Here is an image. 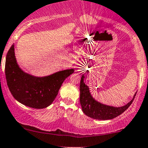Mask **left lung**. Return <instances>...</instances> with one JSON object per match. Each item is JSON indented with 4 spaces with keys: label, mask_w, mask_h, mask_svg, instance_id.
<instances>
[{
    "label": "left lung",
    "mask_w": 148,
    "mask_h": 148,
    "mask_svg": "<svg viewBox=\"0 0 148 148\" xmlns=\"http://www.w3.org/2000/svg\"><path fill=\"white\" fill-rule=\"evenodd\" d=\"M85 75L82 74L80 82V103L84 113L88 117L97 120H110L123 113L131 105L136 96H133L130 102L120 107L106 105L93 97L90 88L84 83Z\"/></svg>",
    "instance_id": "8db88e82"
}]
</instances>
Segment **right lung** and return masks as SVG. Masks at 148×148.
Wrapping results in <instances>:
<instances>
[{"instance_id": "obj_1", "label": "right lung", "mask_w": 148, "mask_h": 148, "mask_svg": "<svg viewBox=\"0 0 148 148\" xmlns=\"http://www.w3.org/2000/svg\"><path fill=\"white\" fill-rule=\"evenodd\" d=\"M12 45L5 59L6 81L13 97L23 105L41 109L50 106L57 96L64 81L74 69L57 71L45 77H36L23 71L18 65Z\"/></svg>"}]
</instances>
